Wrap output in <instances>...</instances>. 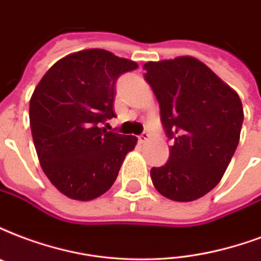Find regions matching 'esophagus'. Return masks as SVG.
Returning a JSON list of instances; mask_svg holds the SVG:
<instances>
[{
    "mask_svg": "<svg viewBox=\"0 0 261 261\" xmlns=\"http://www.w3.org/2000/svg\"><path fill=\"white\" fill-rule=\"evenodd\" d=\"M149 137H150V135H149L148 133L145 131V133H142L141 135H138V141L141 142V144H145V142H146V141L149 139Z\"/></svg>",
    "mask_w": 261,
    "mask_h": 261,
    "instance_id": "34e87169",
    "label": "esophagus"
}]
</instances>
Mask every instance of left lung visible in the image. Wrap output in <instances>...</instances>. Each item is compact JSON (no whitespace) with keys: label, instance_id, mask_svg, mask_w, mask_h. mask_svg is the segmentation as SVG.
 Returning a JSON list of instances; mask_svg holds the SVG:
<instances>
[{"label":"left lung","instance_id":"left-lung-1","mask_svg":"<svg viewBox=\"0 0 261 261\" xmlns=\"http://www.w3.org/2000/svg\"><path fill=\"white\" fill-rule=\"evenodd\" d=\"M145 81L160 107L170 159L153 167L157 192L174 201H193L211 192L236 152L244 109L231 87L194 57L144 65Z\"/></svg>","mask_w":261,"mask_h":261}]
</instances>
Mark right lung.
I'll list each match as a JSON object with an SVG mask.
<instances>
[{
    "mask_svg": "<svg viewBox=\"0 0 261 261\" xmlns=\"http://www.w3.org/2000/svg\"><path fill=\"white\" fill-rule=\"evenodd\" d=\"M138 64L104 49L65 56L49 68L30 99V126L43 172L57 190L89 201L116 180L137 138L99 128L115 117L120 75Z\"/></svg>",
    "mask_w": 261,
    "mask_h": 261,
    "instance_id": "1",
    "label": "right lung"
}]
</instances>
